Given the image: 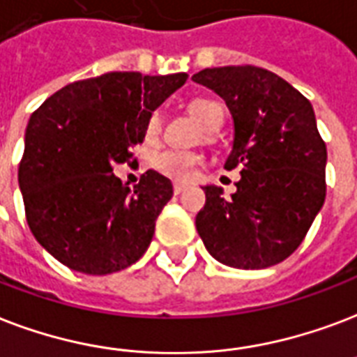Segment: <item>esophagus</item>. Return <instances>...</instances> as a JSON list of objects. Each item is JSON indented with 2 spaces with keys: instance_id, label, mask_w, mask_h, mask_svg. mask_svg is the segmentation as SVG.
I'll use <instances>...</instances> for the list:
<instances>
[{
  "instance_id": "obj_1",
  "label": "esophagus",
  "mask_w": 357,
  "mask_h": 357,
  "mask_svg": "<svg viewBox=\"0 0 357 357\" xmlns=\"http://www.w3.org/2000/svg\"><path fill=\"white\" fill-rule=\"evenodd\" d=\"M183 190H185V185L174 183V192H176V195H179V192H183Z\"/></svg>"
}]
</instances>
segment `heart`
I'll use <instances>...</instances> for the list:
<instances>
[{
	"label": "heart",
	"instance_id": "heart-1",
	"mask_svg": "<svg viewBox=\"0 0 357 357\" xmlns=\"http://www.w3.org/2000/svg\"><path fill=\"white\" fill-rule=\"evenodd\" d=\"M189 110L195 118L200 121L206 130H217L222 125L225 119V108L213 97L198 95L190 99ZM160 130V112L151 110L146 118V136L153 138ZM200 162V157L192 151H179V149H165L153 157V167L157 172L162 176L174 179V181H187L195 176L197 165Z\"/></svg>",
	"mask_w": 357,
	"mask_h": 357
}]
</instances>
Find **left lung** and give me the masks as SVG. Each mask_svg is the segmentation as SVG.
Segmentation results:
<instances>
[{
	"label": "left lung",
	"instance_id": "left-lung-1",
	"mask_svg": "<svg viewBox=\"0 0 357 357\" xmlns=\"http://www.w3.org/2000/svg\"><path fill=\"white\" fill-rule=\"evenodd\" d=\"M192 80L213 89L234 119L225 168H241L230 200L204 187L197 230L209 255L239 269L288 258L326 198V144L311 102L281 76L257 65L204 69Z\"/></svg>",
	"mask_w": 357,
	"mask_h": 357
}]
</instances>
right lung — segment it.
I'll return each mask as SVG.
<instances>
[{"mask_svg": "<svg viewBox=\"0 0 357 357\" xmlns=\"http://www.w3.org/2000/svg\"><path fill=\"white\" fill-rule=\"evenodd\" d=\"M185 80L105 73L67 84L31 114L18 183L29 230L63 266L106 275L146 252L172 181L148 170L129 189L114 165L132 157L148 114Z\"/></svg>", "mask_w": 357, "mask_h": 357, "instance_id": "right-lung-1", "label": "right lung"}]
</instances>
